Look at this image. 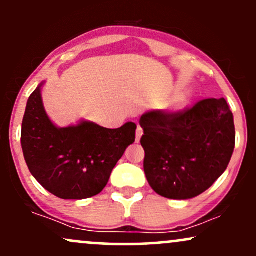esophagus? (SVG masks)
<instances>
[{
  "mask_svg": "<svg viewBox=\"0 0 256 256\" xmlns=\"http://www.w3.org/2000/svg\"><path fill=\"white\" fill-rule=\"evenodd\" d=\"M143 136V128H140V126H137V130H136V140L137 142H140V137Z\"/></svg>",
  "mask_w": 256,
  "mask_h": 256,
  "instance_id": "esophagus-1",
  "label": "esophagus"
}]
</instances>
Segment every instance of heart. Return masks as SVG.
<instances>
[{
  "mask_svg": "<svg viewBox=\"0 0 256 256\" xmlns=\"http://www.w3.org/2000/svg\"><path fill=\"white\" fill-rule=\"evenodd\" d=\"M185 104H186V96H179V98H177L174 101H173L172 107L173 108H180V107H183Z\"/></svg>",
  "mask_w": 256,
  "mask_h": 256,
  "instance_id": "heart-1",
  "label": "heart"
}]
</instances>
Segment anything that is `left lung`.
<instances>
[{"label":"left lung","instance_id":"8db88e82","mask_svg":"<svg viewBox=\"0 0 256 256\" xmlns=\"http://www.w3.org/2000/svg\"><path fill=\"white\" fill-rule=\"evenodd\" d=\"M140 124L146 177L158 195L196 198L228 168L236 132L225 98L202 100L177 113L148 112Z\"/></svg>","mask_w":256,"mask_h":256}]
</instances>
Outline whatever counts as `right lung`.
Returning <instances> with one entry per match:
<instances>
[{
  "label": "right lung",
  "instance_id": "right-lung-1",
  "mask_svg": "<svg viewBox=\"0 0 256 256\" xmlns=\"http://www.w3.org/2000/svg\"><path fill=\"white\" fill-rule=\"evenodd\" d=\"M43 84L28 98L22 119V146L28 170L58 198H92L104 189L116 162L134 142L137 126L126 122L119 128H106L83 120L58 128L44 110Z\"/></svg>",
  "mask_w": 256,
  "mask_h": 256
}]
</instances>
